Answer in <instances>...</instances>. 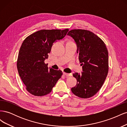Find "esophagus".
Masks as SVG:
<instances>
[{"label": "esophagus", "instance_id": "obj_1", "mask_svg": "<svg viewBox=\"0 0 127 127\" xmlns=\"http://www.w3.org/2000/svg\"><path fill=\"white\" fill-rule=\"evenodd\" d=\"M64 75L66 76H72V74H68V73H66V72H64L63 73Z\"/></svg>", "mask_w": 127, "mask_h": 127}]
</instances>
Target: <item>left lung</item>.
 <instances>
[{"label":"left lung","mask_w":127,"mask_h":127,"mask_svg":"<svg viewBox=\"0 0 127 127\" xmlns=\"http://www.w3.org/2000/svg\"><path fill=\"white\" fill-rule=\"evenodd\" d=\"M77 46L79 60L83 66L82 74H73L77 79L71 92L77 96L87 98L100 90L109 71V56L106 45L100 38L90 31L70 30L67 34Z\"/></svg>","instance_id":"8db88e82"}]
</instances>
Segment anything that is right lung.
<instances>
[{
  "label": "right lung",
  "instance_id": "right-lung-1",
  "mask_svg": "<svg viewBox=\"0 0 127 127\" xmlns=\"http://www.w3.org/2000/svg\"><path fill=\"white\" fill-rule=\"evenodd\" d=\"M69 29L41 30L24 40L19 51L17 68L19 75L30 94L42 96L50 93L63 75L60 70L48 68V58L53 43L63 39Z\"/></svg>",
  "mask_w": 127,
  "mask_h": 127
}]
</instances>
